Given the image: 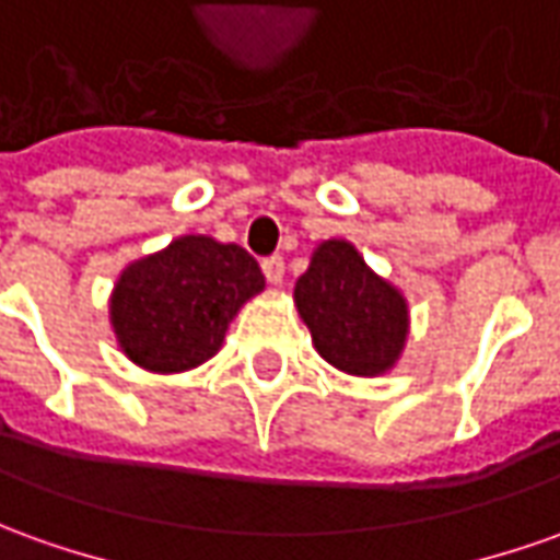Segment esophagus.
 I'll list each match as a JSON object with an SVG mask.
<instances>
[{"mask_svg":"<svg viewBox=\"0 0 560 560\" xmlns=\"http://www.w3.org/2000/svg\"><path fill=\"white\" fill-rule=\"evenodd\" d=\"M261 271H265V277H268V283H273V287H280V283H283V273H287L283 256L261 258Z\"/></svg>","mask_w":560,"mask_h":560,"instance_id":"1","label":"esophagus"}]
</instances>
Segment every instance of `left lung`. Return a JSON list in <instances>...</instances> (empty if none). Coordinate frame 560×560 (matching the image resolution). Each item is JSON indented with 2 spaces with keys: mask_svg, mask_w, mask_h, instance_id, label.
Instances as JSON below:
<instances>
[{
  "mask_svg": "<svg viewBox=\"0 0 560 560\" xmlns=\"http://www.w3.org/2000/svg\"><path fill=\"white\" fill-rule=\"evenodd\" d=\"M295 304L319 357L350 375H381L405 345V299L345 241L323 243L314 253L295 283Z\"/></svg>",
  "mask_w": 560,
  "mask_h": 560,
  "instance_id": "obj_1",
  "label": "left lung"
}]
</instances>
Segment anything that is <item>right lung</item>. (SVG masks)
<instances>
[{"mask_svg":"<svg viewBox=\"0 0 560 560\" xmlns=\"http://www.w3.org/2000/svg\"><path fill=\"white\" fill-rule=\"evenodd\" d=\"M261 287L258 261L243 246L191 234L121 273L112 326L137 365L185 372L213 357L237 307Z\"/></svg>","mask_w":560,"mask_h":560,"instance_id":"right-lung-1","label":"right lung"}]
</instances>
